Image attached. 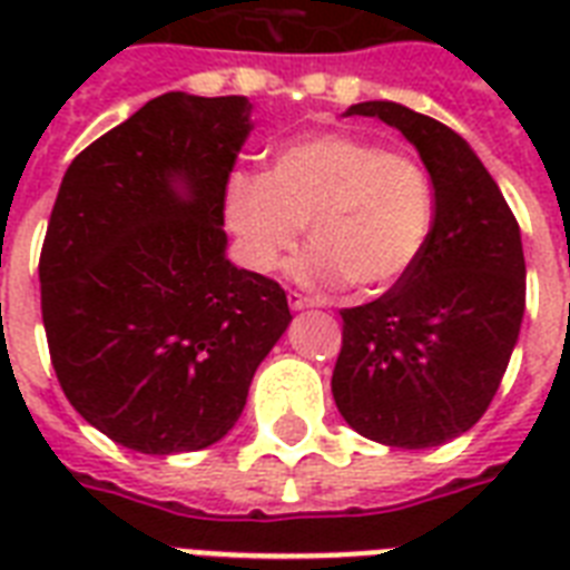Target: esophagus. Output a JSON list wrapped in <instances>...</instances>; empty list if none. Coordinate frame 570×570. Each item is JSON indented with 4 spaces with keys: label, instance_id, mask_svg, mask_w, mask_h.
Wrapping results in <instances>:
<instances>
[{
    "label": "esophagus",
    "instance_id": "esophagus-1",
    "mask_svg": "<svg viewBox=\"0 0 570 570\" xmlns=\"http://www.w3.org/2000/svg\"><path fill=\"white\" fill-rule=\"evenodd\" d=\"M286 302H289V311H307V307H320V302H313L307 295L302 293H289L286 295Z\"/></svg>",
    "mask_w": 570,
    "mask_h": 570
}]
</instances>
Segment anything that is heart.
<instances>
[{"mask_svg":"<svg viewBox=\"0 0 570 570\" xmlns=\"http://www.w3.org/2000/svg\"><path fill=\"white\" fill-rule=\"evenodd\" d=\"M224 222L242 263L272 275L307 224L313 245L295 259V281L381 293L423 254L434 195L423 165L366 138L322 132L281 147L268 174L236 171L224 186Z\"/></svg>","mask_w":570,"mask_h":570,"instance_id":"heart-1","label":"heart"}]
</instances>
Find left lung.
<instances>
[{
  "label": "left lung",
  "mask_w": 570,
  "mask_h": 570,
  "mask_svg": "<svg viewBox=\"0 0 570 570\" xmlns=\"http://www.w3.org/2000/svg\"><path fill=\"white\" fill-rule=\"evenodd\" d=\"M379 118L416 147L434 189L423 254L393 289L346 307L331 393L357 434L429 450L479 423L521 334L527 263L521 227L473 147L441 120L390 100Z\"/></svg>",
  "instance_id": "8db88e82"
}]
</instances>
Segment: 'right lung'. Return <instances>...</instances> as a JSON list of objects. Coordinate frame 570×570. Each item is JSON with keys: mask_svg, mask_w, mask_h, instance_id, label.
<instances>
[{"mask_svg": "<svg viewBox=\"0 0 570 570\" xmlns=\"http://www.w3.org/2000/svg\"><path fill=\"white\" fill-rule=\"evenodd\" d=\"M248 97L168 91L67 168L40 250V311L65 396L145 455L213 446L289 328L275 281L233 266L224 186Z\"/></svg>", "mask_w": 570, "mask_h": 570, "instance_id": "right-lung-1", "label": "right lung"}]
</instances>
